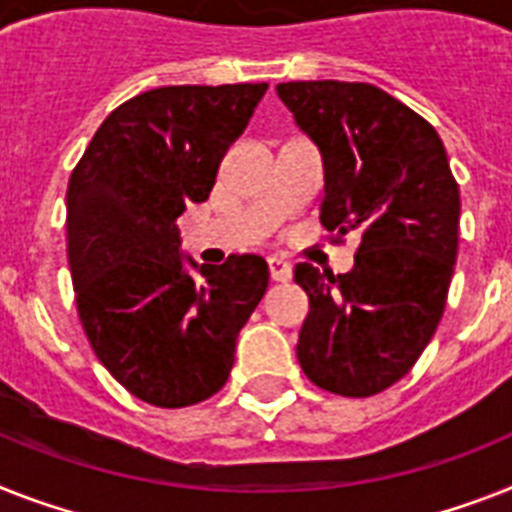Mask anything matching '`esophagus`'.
Returning a JSON list of instances; mask_svg holds the SVG:
<instances>
[{"label":"esophagus","instance_id":"34e87169","mask_svg":"<svg viewBox=\"0 0 512 512\" xmlns=\"http://www.w3.org/2000/svg\"><path fill=\"white\" fill-rule=\"evenodd\" d=\"M269 274L274 282H290L293 280V266L282 259H269Z\"/></svg>","mask_w":512,"mask_h":512}]
</instances>
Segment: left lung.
<instances>
[{
	"mask_svg": "<svg viewBox=\"0 0 512 512\" xmlns=\"http://www.w3.org/2000/svg\"><path fill=\"white\" fill-rule=\"evenodd\" d=\"M277 96L322 154V225L361 238L348 274L295 266L311 306L298 361L316 387L369 398L411 371L442 319L458 183L437 130L382 88L293 80Z\"/></svg>",
	"mask_w": 512,
	"mask_h": 512,
	"instance_id": "8db88e82",
	"label": "left lung"
}]
</instances>
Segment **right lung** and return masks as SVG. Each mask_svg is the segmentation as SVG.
Returning <instances> with one entry per match:
<instances>
[{"label": "right lung", "instance_id": "add662e5", "mask_svg": "<svg viewBox=\"0 0 512 512\" xmlns=\"http://www.w3.org/2000/svg\"><path fill=\"white\" fill-rule=\"evenodd\" d=\"M266 88L146 91L101 122L70 175L67 264L80 324L104 369L143 403L185 408L222 390L266 293L261 256L198 266L177 230L185 206L209 198Z\"/></svg>", "mask_w": 512, "mask_h": 512}]
</instances>
